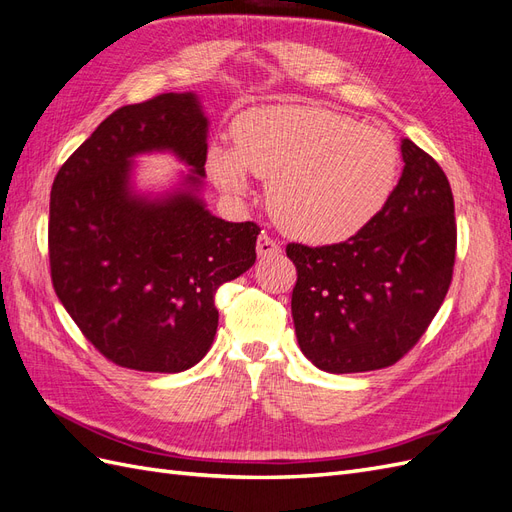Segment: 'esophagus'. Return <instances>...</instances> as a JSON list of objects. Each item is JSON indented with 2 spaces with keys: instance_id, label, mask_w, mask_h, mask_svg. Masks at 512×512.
<instances>
[{
  "instance_id": "34e87169",
  "label": "esophagus",
  "mask_w": 512,
  "mask_h": 512,
  "mask_svg": "<svg viewBox=\"0 0 512 512\" xmlns=\"http://www.w3.org/2000/svg\"><path fill=\"white\" fill-rule=\"evenodd\" d=\"M256 252L260 258H273L282 252V247L273 237H269L267 232H262V235L258 237V243H256Z\"/></svg>"
}]
</instances>
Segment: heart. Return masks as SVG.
Instances as JSON below:
<instances>
[{"label":"heart","mask_w":512,"mask_h":512,"mask_svg":"<svg viewBox=\"0 0 512 512\" xmlns=\"http://www.w3.org/2000/svg\"><path fill=\"white\" fill-rule=\"evenodd\" d=\"M235 149L213 145L207 166L232 196L250 192V173L269 179L267 205L288 235L339 243L389 203L399 179L391 132L316 106H262L232 126Z\"/></svg>","instance_id":"1"}]
</instances>
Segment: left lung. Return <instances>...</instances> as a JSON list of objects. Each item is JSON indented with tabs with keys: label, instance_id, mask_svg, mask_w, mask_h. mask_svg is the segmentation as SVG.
I'll return each instance as SVG.
<instances>
[{
	"label": "left lung",
	"instance_id": "1",
	"mask_svg": "<svg viewBox=\"0 0 512 512\" xmlns=\"http://www.w3.org/2000/svg\"><path fill=\"white\" fill-rule=\"evenodd\" d=\"M389 203L344 243H288L303 354L331 374L395 365L423 337L453 280L457 222L444 170L410 138Z\"/></svg>",
	"mask_w": 512,
	"mask_h": 512
}]
</instances>
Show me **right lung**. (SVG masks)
Returning <instances> with one entry per match:
<instances>
[{
    "label": "right lung",
    "instance_id": "right-lung-1",
    "mask_svg": "<svg viewBox=\"0 0 512 512\" xmlns=\"http://www.w3.org/2000/svg\"><path fill=\"white\" fill-rule=\"evenodd\" d=\"M147 150L192 165L189 190L134 197L129 164ZM205 162L196 96L160 94L108 115L53 181V288L87 342L119 367L175 374L196 365L218 331L215 292L256 262L260 226L215 218L194 194Z\"/></svg>",
    "mask_w": 512,
    "mask_h": 512
}]
</instances>
